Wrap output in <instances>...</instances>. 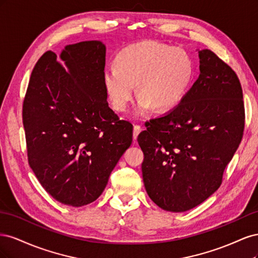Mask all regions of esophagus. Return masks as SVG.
<instances>
[{
	"label": "esophagus",
	"mask_w": 258,
	"mask_h": 258,
	"mask_svg": "<svg viewBox=\"0 0 258 258\" xmlns=\"http://www.w3.org/2000/svg\"><path fill=\"white\" fill-rule=\"evenodd\" d=\"M141 131H142V128L140 127L139 124H136V126L134 127V140H135V141L137 140L139 134H140V132H141Z\"/></svg>",
	"instance_id": "obj_1"
}]
</instances>
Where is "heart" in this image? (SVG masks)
<instances>
[{
	"instance_id": "1",
	"label": "heart",
	"mask_w": 258,
	"mask_h": 258,
	"mask_svg": "<svg viewBox=\"0 0 258 258\" xmlns=\"http://www.w3.org/2000/svg\"><path fill=\"white\" fill-rule=\"evenodd\" d=\"M195 76L189 53L154 41L124 47L116 58V67H107L103 82L107 97L117 112L127 110L135 96L137 115L154 107L158 112L174 110L188 93Z\"/></svg>"
}]
</instances>
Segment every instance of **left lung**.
Returning <instances> with one entry per match:
<instances>
[{
	"mask_svg": "<svg viewBox=\"0 0 258 258\" xmlns=\"http://www.w3.org/2000/svg\"><path fill=\"white\" fill-rule=\"evenodd\" d=\"M198 53L200 74L182 103L145 123L138 137L146 192L169 212L188 211L218 189L243 136L237 74L213 51Z\"/></svg>",
	"mask_w": 258,
	"mask_h": 258,
	"instance_id": "obj_1",
	"label": "left lung"
}]
</instances>
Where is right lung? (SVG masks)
I'll list each match as a JSON object with an SVG mask.
<instances>
[{"instance_id": "obj_1", "label": "right lung", "mask_w": 258, "mask_h": 258, "mask_svg": "<svg viewBox=\"0 0 258 258\" xmlns=\"http://www.w3.org/2000/svg\"><path fill=\"white\" fill-rule=\"evenodd\" d=\"M105 45L86 41L46 51L30 77L22 106L28 160L50 196L70 207L99 198L132 143V124L107 103Z\"/></svg>"}]
</instances>
